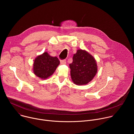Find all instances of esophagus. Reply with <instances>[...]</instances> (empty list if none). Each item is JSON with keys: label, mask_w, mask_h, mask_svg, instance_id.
I'll use <instances>...</instances> for the list:
<instances>
[{"label": "esophagus", "mask_w": 134, "mask_h": 134, "mask_svg": "<svg viewBox=\"0 0 134 134\" xmlns=\"http://www.w3.org/2000/svg\"><path fill=\"white\" fill-rule=\"evenodd\" d=\"M60 63L62 64H66V60L65 59L64 60H60Z\"/></svg>", "instance_id": "esophagus-1"}]
</instances>
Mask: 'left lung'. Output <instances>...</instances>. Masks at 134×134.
I'll return each instance as SVG.
<instances>
[{
	"label": "left lung",
	"mask_w": 134,
	"mask_h": 134,
	"mask_svg": "<svg viewBox=\"0 0 134 134\" xmlns=\"http://www.w3.org/2000/svg\"><path fill=\"white\" fill-rule=\"evenodd\" d=\"M71 78L77 85L87 84L97 72V64L94 57L85 50H78L69 64Z\"/></svg>",
	"instance_id": "1"
}]
</instances>
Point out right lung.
<instances>
[{
	"label": "right lung",
	"instance_id": "right-lung-1",
	"mask_svg": "<svg viewBox=\"0 0 134 134\" xmlns=\"http://www.w3.org/2000/svg\"><path fill=\"white\" fill-rule=\"evenodd\" d=\"M60 61L56 57L50 56L47 52L37 56L33 64L34 74L42 79H46L53 74Z\"/></svg>",
	"mask_w": 134,
	"mask_h": 134
}]
</instances>
